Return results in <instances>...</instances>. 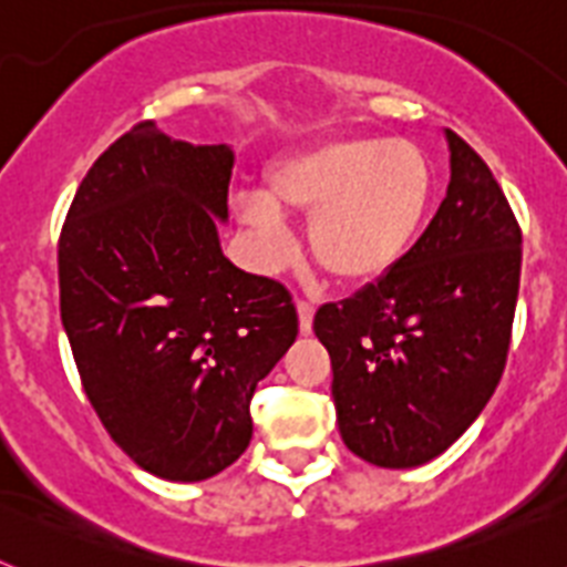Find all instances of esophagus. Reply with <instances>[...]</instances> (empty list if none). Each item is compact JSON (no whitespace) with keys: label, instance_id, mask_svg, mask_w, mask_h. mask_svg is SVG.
Instances as JSON below:
<instances>
[{"label":"esophagus","instance_id":"esophagus-1","mask_svg":"<svg viewBox=\"0 0 567 567\" xmlns=\"http://www.w3.org/2000/svg\"><path fill=\"white\" fill-rule=\"evenodd\" d=\"M312 318H315L312 303H307V300H298V327H300V332H303V334L312 332Z\"/></svg>","mask_w":567,"mask_h":567}]
</instances>
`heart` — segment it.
<instances>
[{
    "label": "heart",
    "mask_w": 567,
    "mask_h": 567,
    "mask_svg": "<svg viewBox=\"0 0 567 567\" xmlns=\"http://www.w3.org/2000/svg\"><path fill=\"white\" fill-rule=\"evenodd\" d=\"M437 193L423 147L385 135H338L289 153L264 175V202L240 198L238 218L267 260L289 249L280 215L309 221V252L343 287H369L417 247Z\"/></svg>",
    "instance_id": "heart-1"
}]
</instances>
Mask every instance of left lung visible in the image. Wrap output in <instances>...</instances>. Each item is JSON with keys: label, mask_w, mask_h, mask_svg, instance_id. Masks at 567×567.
Here are the masks:
<instances>
[{"label": "left lung", "mask_w": 567, "mask_h": 567, "mask_svg": "<svg viewBox=\"0 0 567 567\" xmlns=\"http://www.w3.org/2000/svg\"><path fill=\"white\" fill-rule=\"evenodd\" d=\"M445 142L452 182L412 255L315 315L340 437L380 468L443 454L480 417L508 358L523 233L488 164L452 130Z\"/></svg>", "instance_id": "1"}]
</instances>
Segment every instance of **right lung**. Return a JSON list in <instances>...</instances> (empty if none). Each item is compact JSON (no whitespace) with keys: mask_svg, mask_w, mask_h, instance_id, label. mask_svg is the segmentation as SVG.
<instances>
[{"mask_svg":"<svg viewBox=\"0 0 567 567\" xmlns=\"http://www.w3.org/2000/svg\"><path fill=\"white\" fill-rule=\"evenodd\" d=\"M235 153L155 122L110 144L59 238V307L90 405L144 471L198 483L247 452L258 380L298 338L292 295L221 252Z\"/></svg>","mask_w":567,"mask_h":567,"instance_id":"right-lung-1","label":"right lung"}]
</instances>
